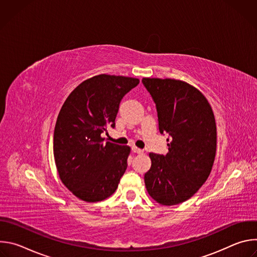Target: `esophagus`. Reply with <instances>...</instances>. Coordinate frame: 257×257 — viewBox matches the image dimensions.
<instances>
[{
    "instance_id": "obj_1",
    "label": "esophagus",
    "mask_w": 257,
    "mask_h": 257,
    "mask_svg": "<svg viewBox=\"0 0 257 257\" xmlns=\"http://www.w3.org/2000/svg\"><path fill=\"white\" fill-rule=\"evenodd\" d=\"M131 149H132V152L135 153V154H139V155H140V154H143V150L138 149V148H136V146H134V145L132 146Z\"/></svg>"
}]
</instances>
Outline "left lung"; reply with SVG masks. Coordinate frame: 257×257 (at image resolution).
I'll return each instance as SVG.
<instances>
[{
  "mask_svg": "<svg viewBox=\"0 0 257 257\" xmlns=\"http://www.w3.org/2000/svg\"><path fill=\"white\" fill-rule=\"evenodd\" d=\"M156 103L161 134H169V153H151L144 175L149 194L163 205L194 195L208 178L215 157L216 127L210 104L190 84L175 79L143 78Z\"/></svg>",
  "mask_w": 257,
  "mask_h": 257,
  "instance_id": "1",
  "label": "left lung"
}]
</instances>
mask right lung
<instances>
[{"mask_svg":"<svg viewBox=\"0 0 257 257\" xmlns=\"http://www.w3.org/2000/svg\"><path fill=\"white\" fill-rule=\"evenodd\" d=\"M139 80L97 75L79 84L65 100L54 131V157L64 185L78 198L96 202L111 196L127 169L130 148L105 141L115 128L122 98Z\"/></svg>","mask_w":257,"mask_h":257,"instance_id":"obj_1","label":"right lung"}]
</instances>
